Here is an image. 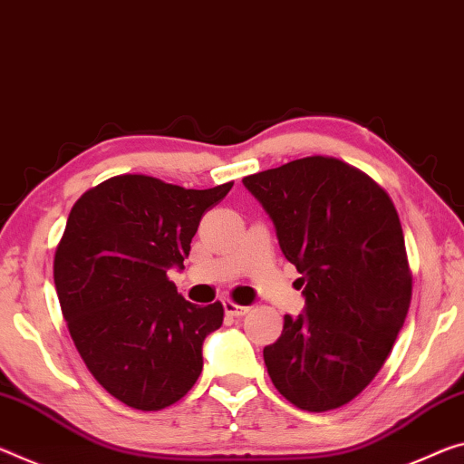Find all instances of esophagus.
I'll list each match as a JSON object with an SVG mask.
<instances>
[{
  "instance_id": "1",
  "label": "esophagus",
  "mask_w": 464,
  "mask_h": 464,
  "mask_svg": "<svg viewBox=\"0 0 464 464\" xmlns=\"http://www.w3.org/2000/svg\"><path fill=\"white\" fill-rule=\"evenodd\" d=\"M223 310H225L227 315H233V318H241V315L247 314L249 307L237 305V304H233L231 299H225V301H223Z\"/></svg>"
}]
</instances>
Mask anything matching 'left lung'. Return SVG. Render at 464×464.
Masks as SVG:
<instances>
[{"label": "left lung", "mask_w": 464, "mask_h": 464, "mask_svg": "<svg viewBox=\"0 0 464 464\" xmlns=\"http://www.w3.org/2000/svg\"><path fill=\"white\" fill-rule=\"evenodd\" d=\"M305 299L264 347L272 384L304 411L343 407L376 378L411 304L401 220L365 173L307 157L247 175Z\"/></svg>", "instance_id": "left-lung-1"}]
</instances>
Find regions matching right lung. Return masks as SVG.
Segmentation results:
<instances>
[{
    "mask_svg": "<svg viewBox=\"0 0 464 464\" xmlns=\"http://www.w3.org/2000/svg\"><path fill=\"white\" fill-rule=\"evenodd\" d=\"M231 188L120 175L73 204L53 262L62 314L92 376L131 409H165L200 376L223 305L189 304L167 272L183 270L202 215Z\"/></svg>",
    "mask_w": 464,
    "mask_h": 464,
    "instance_id": "1",
    "label": "right lung"
}]
</instances>
